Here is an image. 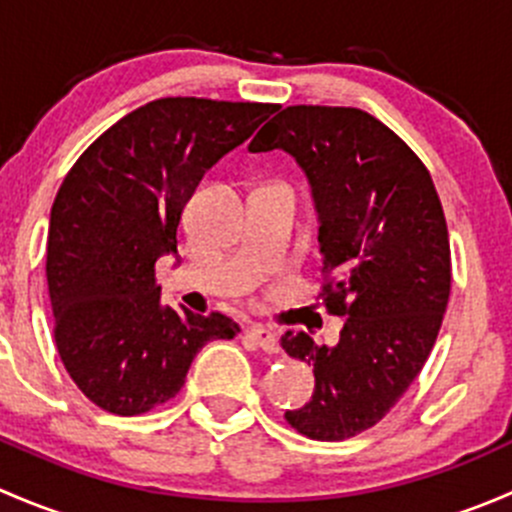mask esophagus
I'll return each mask as SVG.
<instances>
[{
  "label": "esophagus",
  "instance_id": "esophagus-1",
  "mask_svg": "<svg viewBox=\"0 0 512 512\" xmlns=\"http://www.w3.org/2000/svg\"><path fill=\"white\" fill-rule=\"evenodd\" d=\"M247 337L255 339L257 347L265 349L267 354H277V352H280V344H277V334L272 332V329L260 327V324H255V327L247 329Z\"/></svg>",
  "mask_w": 512,
  "mask_h": 512
}]
</instances>
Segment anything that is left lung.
<instances>
[{
	"instance_id": "8db88e82",
	"label": "left lung",
	"mask_w": 512,
	"mask_h": 512,
	"mask_svg": "<svg viewBox=\"0 0 512 512\" xmlns=\"http://www.w3.org/2000/svg\"><path fill=\"white\" fill-rule=\"evenodd\" d=\"M282 148L312 183L322 289L344 317L337 347L304 332L282 349L314 366V394L287 411L294 431L344 441L376 426L421 374L451 297L446 215L423 160L361 108L287 106L250 143Z\"/></svg>"
}]
</instances>
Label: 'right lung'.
Instances as JSON below:
<instances>
[{
    "label": "right lung",
    "instance_id": "obj_1",
    "mask_svg": "<svg viewBox=\"0 0 512 512\" xmlns=\"http://www.w3.org/2000/svg\"><path fill=\"white\" fill-rule=\"evenodd\" d=\"M275 111L156 98L103 131L66 173L46 242L54 342L98 409L141 416L163 406L210 339L240 334L220 312L163 307L156 262L178 250L180 215L205 170Z\"/></svg>",
    "mask_w": 512,
    "mask_h": 512
}]
</instances>
